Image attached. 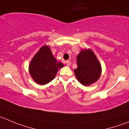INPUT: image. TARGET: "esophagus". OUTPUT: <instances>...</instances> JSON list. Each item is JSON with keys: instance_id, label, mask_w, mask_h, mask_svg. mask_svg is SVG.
Returning <instances> with one entry per match:
<instances>
[{"instance_id": "obj_1", "label": "esophagus", "mask_w": 129, "mask_h": 129, "mask_svg": "<svg viewBox=\"0 0 129 129\" xmlns=\"http://www.w3.org/2000/svg\"><path fill=\"white\" fill-rule=\"evenodd\" d=\"M66 63H67V65L68 66V67H69V66L71 64V62L70 61H66Z\"/></svg>"}]
</instances>
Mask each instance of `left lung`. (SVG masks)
<instances>
[{
  "mask_svg": "<svg viewBox=\"0 0 129 129\" xmlns=\"http://www.w3.org/2000/svg\"><path fill=\"white\" fill-rule=\"evenodd\" d=\"M77 68L74 73L78 82L84 86L94 84L100 78L101 65L90 49H82L77 57Z\"/></svg>",
  "mask_w": 129,
  "mask_h": 129,
  "instance_id": "obj_1",
  "label": "left lung"
}]
</instances>
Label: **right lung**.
I'll return each instance as SVG.
<instances>
[{
	"mask_svg": "<svg viewBox=\"0 0 129 129\" xmlns=\"http://www.w3.org/2000/svg\"><path fill=\"white\" fill-rule=\"evenodd\" d=\"M63 67L62 62L56 61L49 46L44 45L31 59L28 70L34 82L45 85L55 78L59 68Z\"/></svg>",
	"mask_w": 129,
	"mask_h": 129,
	"instance_id": "1",
	"label": "right lung"
}]
</instances>
